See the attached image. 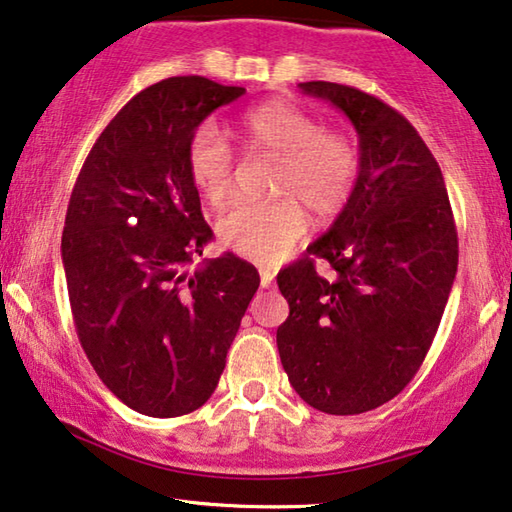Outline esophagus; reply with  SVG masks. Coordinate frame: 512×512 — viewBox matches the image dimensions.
<instances>
[{
  "label": "esophagus",
  "mask_w": 512,
  "mask_h": 512,
  "mask_svg": "<svg viewBox=\"0 0 512 512\" xmlns=\"http://www.w3.org/2000/svg\"><path fill=\"white\" fill-rule=\"evenodd\" d=\"M273 278H275V273L271 271V269H259V285H262L264 289H269L271 285H273Z\"/></svg>",
  "instance_id": "obj_1"
}]
</instances>
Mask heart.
<instances>
[{"mask_svg":"<svg viewBox=\"0 0 512 512\" xmlns=\"http://www.w3.org/2000/svg\"><path fill=\"white\" fill-rule=\"evenodd\" d=\"M250 152L278 159L271 202H237L221 221L227 248L255 262H275L305 237L307 212L330 221L351 205L362 177V148L355 136L326 129L319 118L285 100L250 107L237 123ZM186 168L198 193L223 207L234 189L237 159L214 123H202L186 145Z\"/></svg>","mask_w":512,"mask_h":512,"instance_id":"heart-1","label":"heart"}]
</instances>
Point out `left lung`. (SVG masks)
<instances>
[{
    "label": "left lung",
    "mask_w": 512,
    "mask_h": 512,
    "mask_svg": "<svg viewBox=\"0 0 512 512\" xmlns=\"http://www.w3.org/2000/svg\"><path fill=\"white\" fill-rule=\"evenodd\" d=\"M360 136V186L307 255L278 273L289 303L278 351L300 399L328 415H360L415 378L458 269V232L442 170L417 129L353 86L305 81ZM336 271L321 279L309 257Z\"/></svg>",
    "instance_id": "8db88e82"
}]
</instances>
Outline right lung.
Wrapping results in <instances>:
<instances>
[{
    "mask_svg": "<svg viewBox=\"0 0 512 512\" xmlns=\"http://www.w3.org/2000/svg\"><path fill=\"white\" fill-rule=\"evenodd\" d=\"M246 93L198 75L134 95L97 136L61 239L77 337L113 394L148 417L198 410L259 287L237 255L186 271L212 239L186 168L191 134Z\"/></svg>",
    "mask_w": 512,
    "mask_h": 512,
    "instance_id": "add662e5",
    "label": "right lung"
}]
</instances>
